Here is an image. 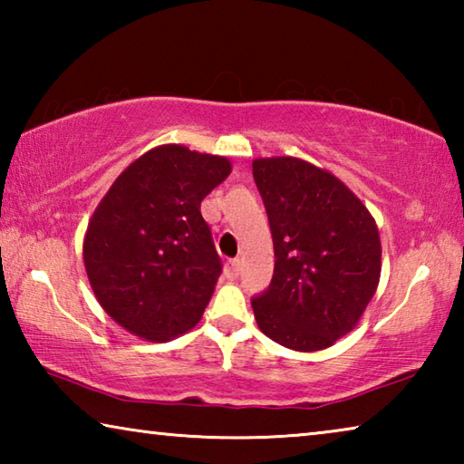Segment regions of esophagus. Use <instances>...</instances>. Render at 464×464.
<instances>
[{
    "label": "esophagus",
    "mask_w": 464,
    "mask_h": 464,
    "mask_svg": "<svg viewBox=\"0 0 464 464\" xmlns=\"http://www.w3.org/2000/svg\"><path fill=\"white\" fill-rule=\"evenodd\" d=\"M227 278H237L239 276V260H229L225 266Z\"/></svg>",
    "instance_id": "34e87169"
}]
</instances>
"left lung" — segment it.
Here are the masks:
<instances>
[{
	"label": "left lung",
	"mask_w": 464,
	"mask_h": 464,
	"mask_svg": "<svg viewBox=\"0 0 464 464\" xmlns=\"http://www.w3.org/2000/svg\"><path fill=\"white\" fill-rule=\"evenodd\" d=\"M268 213L274 276L251 298L257 327L285 348L317 352L358 325L381 280V237L362 200L298 157L251 163Z\"/></svg>",
	"instance_id": "obj_1"
}]
</instances>
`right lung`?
Returning <instances> with one entry per match:
<instances>
[{
  "label": "right lung",
  "instance_id": "obj_1",
  "mask_svg": "<svg viewBox=\"0 0 464 464\" xmlns=\"http://www.w3.org/2000/svg\"><path fill=\"white\" fill-rule=\"evenodd\" d=\"M229 174L227 157L160 145L93 210L83 237L88 280L102 309L140 340H174L207 309L221 260L200 202Z\"/></svg>",
  "mask_w": 464,
  "mask_h": 464
}]
</instances>
